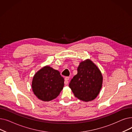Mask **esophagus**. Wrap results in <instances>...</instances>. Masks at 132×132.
Masks as SVG:
<instances>
[{
	"label": "esophagus",
	"mask_w": 132,
	"mask_h": 132,
	"mask_svg": "<svg viewBox=\"0 0 132 132\" xmlns=\"http://www.w3.org/2000/svg\"><path fill=\"white\" fill-rule=\"evenodd\" d=\"M69 80H70V78L69 77H65V85H67L68 84Z\"/></svg>",
	"instance_id": "34e87169"
}]
</instances>
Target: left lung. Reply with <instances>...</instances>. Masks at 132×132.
Instances as JSON below:
<instances>
[{
    "label": "left lung",
    "instance_id": "obj_1",
    "mask_svg": "<svg viewBox=\"0 0 132 132\" xmlns=\"http://www.w3.org/2000/svg\"><path fill=\"white\" fill-rule=\"evenodd\" d=\"M103 76L100 69L90 59L80 62L78 73L72 79L69 87L74 96L81 101H92L100 93Z\"/></svg>",
    "mask_w": 132,
    "mask_h": 132
}]
</instances>
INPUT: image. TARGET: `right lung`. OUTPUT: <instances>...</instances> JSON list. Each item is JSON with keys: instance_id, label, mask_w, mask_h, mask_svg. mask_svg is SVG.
<instances>
[{"instance_id": "obj_1", "label": "right lung", "mask_w": 132, "mask_h": 132, "mask_svg": "<svg viewBox=\"0 0 132 132\" xmlns=\"http://www.w3.org/2000/svg\"><path fill=\"white\" fill-rule=\"evenodd\" d=\"M64 86V79L60 72L46 65L34 75L31 87L34 94L42 101L54 100L60 94Z\"/></svg>"}]
</instances>
